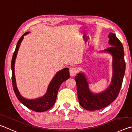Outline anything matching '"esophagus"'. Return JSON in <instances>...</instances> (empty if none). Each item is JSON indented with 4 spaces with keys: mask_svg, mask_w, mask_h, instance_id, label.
Instances as JSON below:
<instances>
[{
    "mask_svg": "<svg viewBox=\"0 0 132 132\" xmlns=\"http://www.w3.org/2000/svg\"><path fill=\"white\" fill-rule=\"evenodd\" d=\"M78 70L76 68H71L70 70V73L71 76H74L77 74Z\"/></svg>",
    "mask_w": 132,
    "mask_h": 132,
    "instance_id": "obj_1",
    "label": "esophagus"
}]
</instances>
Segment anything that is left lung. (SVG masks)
<instances>
[{"instance_id": "left-lung-1", "label": "left lung", "mask_w": 132, "mask_h": 132, "mask_svg": "<svg viewBox=\"0 0 132 132\" xmlns=\"http://www.w3.org/2000/svg\"><path fill=\"white\" fill-rule=\"evenodd\" d=\"M108 38V42L111 46L104 51L112 55L114 71L110 87L103 93L94 94L89 90L88 84L83 73H78L75 77L80 105L89 111L102 109L112 103L118 96L123 82L126 67L123 45L114 34L110 33Z\"/></svg>"}]
</instances>
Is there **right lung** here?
I'll return each mask as SVG.
<instances>
[{"label":"right lung","mask_w":132,"mask_h":132,"mask_svg":"<svg viewBox=\"0 0 132 132\" xmlns=\"http://www.w3.org/2000/svg\"><path fill=\"white\" fill-rule=\"evenodd\" d=\"M28 33V32L25 33L18 40L12 57L11 66V71H12L11 79H12L13 87L16 97L22 104L26 106L29 109L34 111L35 112H44L50 109L54 105L55 100H56L58 91H59L60 85H61L62 82L65 81L70 77L69 69L67 68H64L63 70L60 71L59 72L56 73V75H55V77L53 78V79L50 83L47 93L42 97L38 98L36 100H27V99L22 97L18 92L17 86H16L14 75V63L20 44L21 43L23 38H24V36Z\"/></svg>","instance_id":"add662e5"}]
</instances>
